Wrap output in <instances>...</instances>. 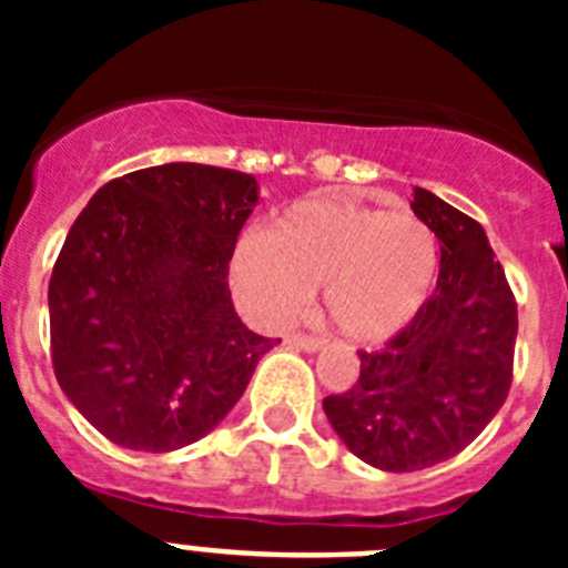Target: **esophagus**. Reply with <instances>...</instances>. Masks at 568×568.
Returning a JSON list of instances; mask_svg holds the SVG:
<instances>
[{
    "instance_id": "obj_1",
    "label": "esophagus",
    "mask_w": 568,
    "mask_h": 568,
    "mask_svg": "<svg viewBox=\"0 0 568 568\" xmlns=\"http://www.w3.org/2000/svg\"><path fill=\"white\" fill-rule=\"evenodd\" d=\"M287 344L295 349H304V353H318L324 346V338H315V335H287Z\"/></svg>"
}]
</instances>
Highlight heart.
<instances>
[{
	"label": "heart",
	"mask_w": 568,
	"mask_h": 568,
	"mask_svg": "<svg viewBox=\"0 0 568 568\" xmlns=\"http://www.w3.org/2000/svg\"><path fill=\"white\" fill-rule=\"evenodd\" d=\"M438 261V235L418 215L318 195L290 204L264 235H244L230 284L267 327L293 318L324 287L333 327L355 344H378L424 310Z\"/></svg>",
	"instance_id": "1"
}]
</instances>
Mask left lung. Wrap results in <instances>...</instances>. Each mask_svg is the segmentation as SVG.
<instances>
[{
  "instance_id": "8db88e82",
  "label": "left lung",
  "mask_w": 568,
  "mask_h": 568,
  "mask_svg": "<svg viewBox=\"0 0 568 568\" xmlns=\"http://www.w3.org/2000/svg\"><path fill=\"white\" fill-rule=\"evenodd\" d=\"M409 207L440 241L435 293L395 338L358 353L353 389L324 398L346 449L384 471L449 460L504 406L518 338V304L484 227L415 187Z\"/></svg>"
}]
</instances>
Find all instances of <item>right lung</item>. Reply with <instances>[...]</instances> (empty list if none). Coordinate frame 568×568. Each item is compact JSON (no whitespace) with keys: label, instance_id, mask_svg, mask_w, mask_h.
<instances>
[{"label":"right lung","instance_id":"1","mask_svg":"<svg viewBox=\"0 0 568 568\" xmlns=\"http://www.w3.org/2000/svg\"><path fill=\"white\" fill-rule=\"evenodd\" d=\"M255 175L170 162L113 179L50 275L62 393L124 449L173 453L222 424L278 341L241 324L227 267Z\"/></svg>","mask_w":568,"mask_h":568}]
</instances>
